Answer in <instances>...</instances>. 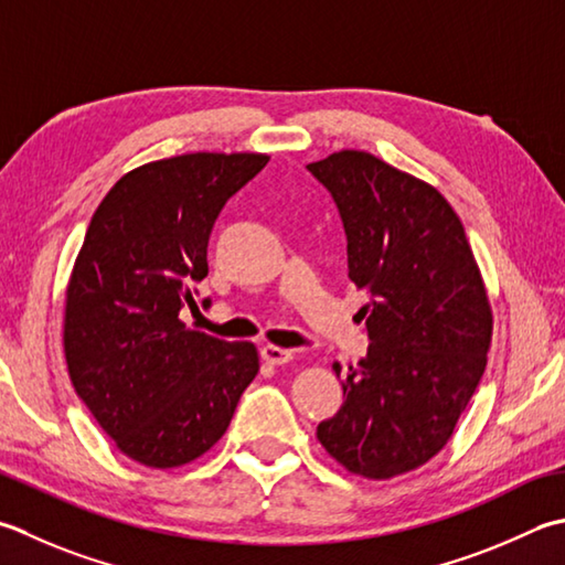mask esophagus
I'll use <instances>...</instances> for the list:
<instances>
[{
    "label": "esophagus",
    "instance_id": "obj_1",
    "mask_svg": "<svg viewBox=\"0 0 565 565\" xmlns=\"http://www.w3.org/2000/svg\"><path fill=\"white\" fill-rule=\"evenodd\" d=\"M294 352L291 350H284V348H276V345H264L262 348V360L269 362V364H286L291 362Z\"/></svg>",
    "mask_w": 565,
    "mask_h": 565
}]
</instances>
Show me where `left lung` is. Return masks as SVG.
Here are the masks:
<instances>
[{"label": "left lung", "mask_w": 565, "mask_h": 565, "mask_svg": "<svg viewBox=\"0 0 565 565\" xmlns=\"http://www.w3.org/2000/svg\"><path fill=\"white\" fill-rule=\"evenodd\" d=\"M348 237V276L370 291L360 308L367 358L342 370V402L318 440L342 468L386 480L448 444L480 384L492 311L460 217L434 185L367 151L308 163Z\"/></svg>", "instance_id": "1"}]
</instances>
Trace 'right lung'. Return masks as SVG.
Returning a JSON list of instances; mask_svg holds the SVG:
<instances>
[{
	"mask_svg": "<svg viewBox=\"0 0 565 565\" xmlns=\"http://www.w3.org/2000/svg\"><path fill=\"white\" fill-rule=\"evenodd\" d=\"M267 161L198 151L143 163L109 188L87 225L65 291V362L97 424L141 466L201 458L257 377L252 342L201 333L179 313L198 308L220 210Z\"/></svg>",
	"mask_w": 565,
	"mask_h": 565,
	"instance_id": "right-lung-1",
	"label": "right lung"
}]
</instances>
